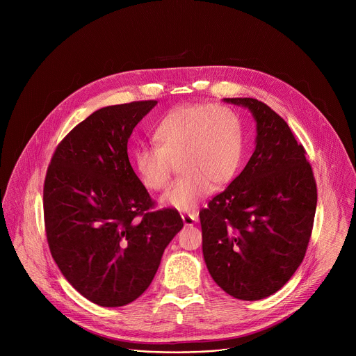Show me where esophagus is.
<instances>
[{"label": "esophagus", "instance_id": "obj_1", "mask_svg": "<svg viewBox=\"0 0 356 356\" xmlns=\"http://www.w3.org/2000/svg\"><path fill=\"white\" fill-rule=\"evenodd\" d=\"M181 218H183V222H184L186 227L193 225V224H195L198 221V217L194 216V214H184V216H181Z\"/></svg>", "mask_w": 356, "mask_h": 356}]
</instances>
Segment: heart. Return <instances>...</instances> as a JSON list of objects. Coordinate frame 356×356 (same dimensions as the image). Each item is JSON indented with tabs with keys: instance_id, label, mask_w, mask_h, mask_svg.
Instances as JSON below:
<instances>
[{
	"instance_id": "b5f03b06",
	"label": "heart",
	"mask_w": 356,
	"mask_h": 356,
	"mask_svg": "<svg viewBox=\"0 0 356 356\" xmlns=\"http://www.w3.org/2000/svg\"><path fill=\"white\" fill-rule=\"evenodd\" d=\"M154 147L132 152L134 169L145 188L161 193L169 186L173 165L181 176L162 204L193 211L211 183L221 186L235 175L242 156V129L236 114L221 104L180 106L152 131Z\"/></svg>"
}]
</instances>
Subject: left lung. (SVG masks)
<instances>
[{"mask_svg": "<svg viewBox=\"0 0 356 356\" xmlns=\"http://www.w3.org/2000/svg\"><path fill=\"white\" fill-rule=\"evenodd\" d=\"M257 121L245 169L200 211L202 255L214 282L239 300L282 289L306 255L317 186L306 150L286 121L255 98H224Z\"/></svg>", "mask_w": 356, "mask_h": 356, "instance_id": "left-lung-1", "label": "left lung"}]
</instances>
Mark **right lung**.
Returning <instances> with one entry per match:
<instances>
[{"instance_id":"right-lung-1","label":"right lung","mask_w":356,"mask_h":356,"mask_svg":"<svg viewBox=\"0 0 356 356\" xmlns=\"http://www.w3.org/2000/svg\"><path fill=\"white\" fill-rule=\"evenodd\" d=\"M158 104L97 110L58 145L43 186L50 253L67 282L101 307L136 300L154 280L165 248L183 228L177 210L155 201L128 159V139Z\"/></svg>"}]
</instances>
